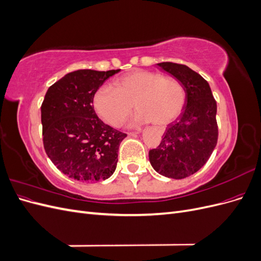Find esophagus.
Masks as SVG:
<instances>
[{
    "mask_svg": "<svg viewBox=\"0 0 261 261\" xmlns=\"http://www.w3.org/2000/svg\"><path fill=\"white\" fill-rule=\"evenodd\" d=\"M139 132H140V129H138V130H136V132H135V133H136V134H138V133H139Z\"/></svg>",
    "mask_w": 261,
    "mask_h": 261,
    "instance_id": "34e87169",
    "label": "esophagus"
}]
</instances>
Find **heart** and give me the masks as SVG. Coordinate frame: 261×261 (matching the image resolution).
Masks as SVG:
<instances>
[{
	"label": "heart",
	"mask_w": 261,
	"mask_h": 261,
	"mask_svg": "<svg viewBox=\"0 0 261 261\" xmlns=\"http://www.w3.org/2000/svg\"><path fill=\"white\" fill-rule=\"evenodd\" d=\"M186 103L184 85L174 77L150 70H135L113 83V88L101 86L93 96V107L109 125L118 127L133 110L135 123L163 126L179 116Z\"/></svg>",
	"instance_id": "b5f03b06"
}]
</instances>
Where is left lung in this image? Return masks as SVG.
<instances>
[{"label":"left lung","mask_w":261,"mask_h":261,"mask_svg":"<svg viewBox=\"0 0 261 261\" xmlns=\"http://www.w3.org/2000/svg\"><path fill=\"white\" fill-rule=\"evenodd\" d=\"M158 65L184 85L186 103L159 146L149 151V160L159 174L179 179L201 169L217 146V102L208 82L193 69L172 62Z\"/></svg>","instance_id":"1"}]
</instances>
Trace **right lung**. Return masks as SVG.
I'll return each instance as SVG.
<instances>
[{
  "label": "right lung",
  "mask_w": 261,
  "mask_h": 261,
  "mask_svg": "<svg viewBox=\"0 0 261 261\" xmlns=\"http://www.w3.org/2000/svg\"><path fill=\"white\" fill-rule=\"evenodd\" d=\"M120 69H78L48 89L41 105L43 147L62 173L81 181L113 174L126 134L105 124L93 109V96Z\"/></svg>",
  "instance_id": "right-lung-1"
}]
</instances>
